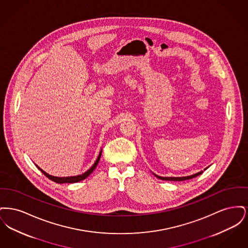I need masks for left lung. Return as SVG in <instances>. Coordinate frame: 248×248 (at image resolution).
I'll list each match as a JSON object with an SVG mask.
<instances>
[{"mask_svg": "<svg viewBox=\"0 0 248 248\" xmlns=\"http://www.w3.org/2000/svg\"><path fill=\"white\" fill-rule=\"evenodd\" d=\"M205 169H207V167L205 168ZM204 169V170H205ZM202 173V171H200V172H198V173H196V174H194V175H191V176H187V177H160V176H157V175H155L154 173V176L156 177H158L159 179H162V180H169V181H182V180H187V179H190V178H193V177H196L197 176H199Z\"/></svg>", "mask_w": 248, "mask_h": 248, "instance_id": "obj_1", "label": "left lung"}]
</instances>
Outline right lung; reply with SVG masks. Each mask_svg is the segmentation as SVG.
Segmentation results:
<instances>
[{
  "mask_svg": "<svg viewBox=\"0 0 248 248\" xmlns=\"http://www.w3.org/2000/svg\"><path fill=\"white\" fill-rule=\"evenodd\" d=\"M101 153H102V150L100 151V153H99L98 156H97V159L95 160L94 165H92V166L90 167V169H88L86 172H84L83 174H82V175H79V176L66 177H54V176L49 175V174H47L46 172H45V171H44L43 169H41L38 165H36V166L38 167V169H39V170H40V171H41V172H42L46 177H47L49 179L53 180L54 182H57V183H59V184H62V183H76V182H79V181H81V180L85 179L86 177H88V176H89V175L94 171V168L96 167V165H97L98 162H99V160H100Z\"/></svg>",
  "mask_w": 248,
  "mask_h": 248,
  "instance_id": "obj_1",
  "label": "right lung"
}]
</instances>
